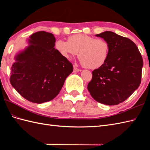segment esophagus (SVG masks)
<instances>
[{
    "instance_id": "esophagus-1",
    "label": "esophagus",
    "mask_w": 150,
    "mask_h": 150,
    "mask_svg": "<svg viewBox=\"0 0 150 150\" xmlns=\"http://www.w3.org/2000/svg\"><path fill=\"white\" fill-rule=\"evenodd\" d=\"M81 71V69H79L77 66H73V71L74 72H78V71Z\"/></svg>"
}]
</instances>
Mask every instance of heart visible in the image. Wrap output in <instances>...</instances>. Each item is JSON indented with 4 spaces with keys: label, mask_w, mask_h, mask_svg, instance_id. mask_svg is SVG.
<instances>
[{
    "label": "heart",
    "mask_w": 150,
    "mask_h": 150,
    "mask_svg": "<svg viewBox=\"0 0 150 150\" xmlns=\"http://www.w3.org/2000/svg\"><path fill=\"white\" fill-rule=\"evenodd\" d=\"M55 47L66 59L78 54L81 63L89 69H97L103 66L109 56L110 50V44L106 40L84 34L70 36L68 42L57 40Z\"/></svg>",
    "instance_id": "heart-1"
}]
</instances>
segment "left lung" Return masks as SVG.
<instances>
[{"mask_svg":"<svg viewBox=\"0 0 150 150\" xmlns=\"http://www.w3.org/2000/svg\"><path fill=\"white\" fill-rule=\"evenodd\" d=\"M96 36L108 41L110 53L106 62L92 71L88 90L98 103L109 106L119 104L141 84L142 57L136 44L128 38L109 31Z\"/></svg>","mask_w":150,"mask_h":150,"instance_id":"8db88e82","label":"left lung"}]
</instances>
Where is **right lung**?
I'll return each mask as SVG.
<instances>
[{
    "instance_id": "obj_1",
    "label": "right lung",
    "mask_w": 150,
    "mask_h": 150,
    "mask_svg": "<svg viewBox=\"0 0 150 150\" xmlns=\"http://www.w3.org/2000/svg\"><path fill=\"white\" fill-rule=\"evenodd\" d=\"M29 46L17 53L11 68L10 82L21 96L41 104L53 99L73 70L72 64L55 49V38L41 31L33 33Z\"/></svg>"
}]
</instances>
